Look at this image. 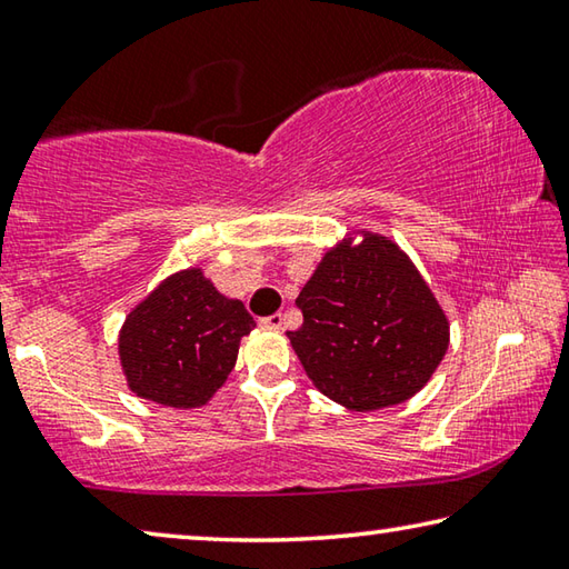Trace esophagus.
Listing matches in <instances>:
<instances>
[{
	"label": "esophagus",
	"instance_id": "esophagus-1",
	"mask_svg": "<svg viewBox=\"0 0 569 569\" xmlns=\"http://www.w3.org/2000/svg\"><path fill=\"white\" fill-rule=\"evenodd\" d=\"M261 326H266V329H281V326H283V316H281V313L263 316V319H261Z\"/></svg>",
	"mask_w": 569,
	"mask_h": 569
}]
</instances>
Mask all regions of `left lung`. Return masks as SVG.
I'll use <instances>...</instances> for the list:
<instances>
[{
  "label": "left lung",
  "mask_w": 569,
  "mask_h": 569,
  "mask_svg": "<svg viewBox=\"0 0 569 569\" xmlns=\"http://www.w3.org/2000/svg\"><path fill=\"white\" fill-rule=\"evenodd\" d=\"M288 331L319 391L353 411L413 397L445 359L449 323L409 258L379 236L326 253Z\"/></svg>",
  "instance_id": "1"
}]
</instances>
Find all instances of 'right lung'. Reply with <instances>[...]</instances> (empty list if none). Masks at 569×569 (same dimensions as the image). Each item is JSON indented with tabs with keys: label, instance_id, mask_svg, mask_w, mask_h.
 I'll list each match as a JSON object with an SVG mask.
<instances>
[{
	"label": "right lung",
	"instance_id": "right-lung-1",
	"mask_svg": "<svg viewBox=\"0 0 569 569\" xmlns=\"http://www.w3.org/2000/svg\"><path fill=\"white\" fill-rule=\"evenodd\" d=\"M253 326L243 303L228 301L190 268L168 278L124 319V377L138 397L162 407H203L233 371L238 343Z\"/></svg>",
	"mask_w": 569,
	"mask_h": 569
}]
</instances>
